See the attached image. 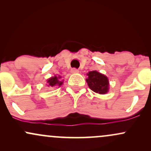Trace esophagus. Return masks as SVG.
Listing matches in <instances>:
<instances>
[{"label": "esophagus", "instance_id": "34e87169", "mask_svg": "<svg viewBox=\"0 0 151 151\" xmlns=\"http://www.w3.org/2000/svg\"><path fill=\"white\" fill-rule=\"evenodd\" d=\"M71 72H72V73H74V74L78 73V72H79V70L76 68H72V70H71Z\"/></svg>", "mask_w": 151, "mask_h": 151}]
</instances>
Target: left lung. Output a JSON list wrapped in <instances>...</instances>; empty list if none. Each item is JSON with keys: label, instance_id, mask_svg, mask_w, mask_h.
<instances>
[{"label": "left lung", "instance_id": "8db88e82", "mask_svg": "<svg viewBox=\"0 0 151 151\" xmlns=\"http://www.w3.org/2000/svg\"><path fill=\"white\" fill-rule=\"evenodd\" d=\"M88 78L86 79L88 86L96 93H107L109 90L108 78L96 71H91L87 74Z\"/></svg>", "mask_w": 151, "mask_h": 151}]
</instances>
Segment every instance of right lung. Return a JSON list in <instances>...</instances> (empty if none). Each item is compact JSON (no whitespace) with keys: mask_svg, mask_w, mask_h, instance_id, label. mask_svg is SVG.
<instances>
[{"mask_svg":"<svg viewBox=\"0 0 151 151\" xmlns=\"http://www.w3.org/2000/svg\"><path fill=\"white\" fill-rule=\"evenodd\" d=\"M60 77H56V76H55L54 77H51L49 79H48L47 81V83H48V86H61L62 84V81H60Z\"/></svg>","mask_w":151,"mask_h":151,"instance_id":"obj_1","label":"right lung"}]
</instances>
